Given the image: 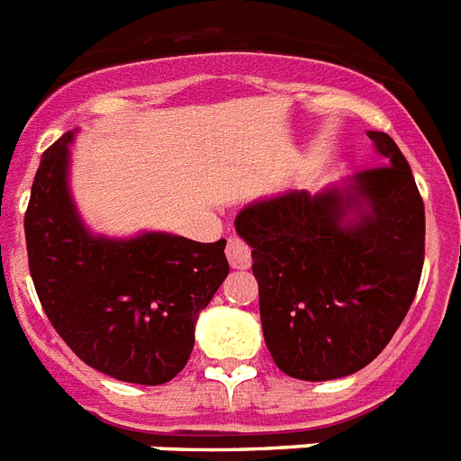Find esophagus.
I'll return each instance as SVG.
<instances>
[{"mask_svg":"<svg viewBox=\"0 0 461 461\" xmlns=\"http://www.w3.org/2000/svg\"><path fill=\"white\" fill-rule=\"evenodd\" d=\"M226 257L228 264L233 266V268H238V271H245V268H249V264H252V249H249V245H247L242 238H238V235H230V238H228Z\"/></svg>","mask_w":461,"mask_h":461,"instance_id":"obj_1","label":"esophagus"}]
</instances>
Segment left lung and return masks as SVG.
Wrapping results in <instances>:
<instances>
[{"mask_svg":"<svg viewBox=\"0 0 461 461\" xmlns=\"http://www.w3.org/2000/svg\"><path fill=\"white\" fill-rule=\"evenodd\" d=\"M382 165L318 195L287 190L247 204L264 339L285 375L327 382L384 351L417 294L424 203L401 148L367 131Z\"/></svg>","mask_w":461,"mask_h":461,"instance_id":"8db88e82","label":"left lung"}]
</instances>
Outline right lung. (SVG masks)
Wrapping results in <instances>:
<instances>
[{"mask_svg":"<svg viewBox=\"0 0 461 461\" xmlns=\"http://www.w3.org/2000/svg\"><path fill=\"white\" fill-rule=\"evenodd\" d=\"M75 131L44 150L25 212V242L41 308L77 358L103 375L158 386L184 370L195 321L228 276L226 240L171 233L94 235L72 203Z\"/></svg>","mask_w":461,"mask_h":461,"instance_id":"add662e5","label":"right lung"}]
</instances>
